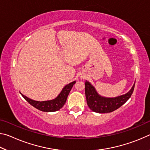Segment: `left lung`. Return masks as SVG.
Wrapping results in <instances>:
<instances>
[{
    "label": "left lung",
    "instance_id": "1",
    "mask_svg": "<svg viewBox=\"0 0 150 150\" xmlns=\"http://www.w3.org/2000/svg\"><path fill=\"white\" fill-rule=\"evenodd\" d=\"M85 85L86 99L91 110L98 113H108L120 108L130 98L133 93L135 83L129 92L115 98L103 97L99 95L95 87L87 81H85Z\"/></svg>",
    "mask_w": 150,
    "mask_h": 150
}]
</instances>
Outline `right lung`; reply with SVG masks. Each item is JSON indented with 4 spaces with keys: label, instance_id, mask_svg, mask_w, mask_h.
I'll return each instance as SVG.
<instances>
[{
    "label": "right lung",
    "instance_id": "obj_1",
    "mask_svg": "<svg viewBox=\"0 0 150 150\" xmlns=\"http://www.w3.org/2000/svg\"><path fill=\"white\" fill-rule=\"evenodd\" d=\"M76 83V81H73L69 84L65 85L62 91H61L59 95L56 98L53 100H46V101H36L28 98L27 96L22 95L24 98L27 102H28L30 105L34 106L35 108L43 112H55L59 110L62 108L67 100L68 95L71 90L73 85Z\"/></svg>",
    "mask_w": 150,
    "mask_h": 150
}]
</instances>
